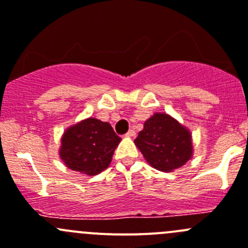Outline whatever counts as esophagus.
I'll list each match as a JSON object with an SVG mask.
<instances>
[{
	"label": "esophagus",
	"mask_w": 248,
	"mask_h": 248,
	"mask_svg": "<svg viewBox=\"0 0 248 248\" xmlns=\"http://www.w3.org/2000/svg\"><path fill=\"white\" fill-rule=\"evenodd\" d=\"M135 135H136V132H135V130H132V129H130L129 131L126 132V136L127 137H134Z\"/></svg>",
	"instance_id": "1"
}]
</instances>
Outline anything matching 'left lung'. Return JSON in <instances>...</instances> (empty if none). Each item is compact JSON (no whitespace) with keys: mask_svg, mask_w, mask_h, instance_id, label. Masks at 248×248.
Segmentation results:
<instances>
[{"mask_svg":"<svg viewBox=\"0 0 248 248\" xmlns=\"http://www.w3.org/2000/svg\"><path fill=\"white\" fill-rule=\"evenodd\" d=\"M135 144L153 168L165 172L185 165L193 154L190 132L164 113H155L146 121Z\"/></svg>","mask_w":248,"mask_h":248,"instance_id":"obj_1","label":"left lung"}]
</instances>
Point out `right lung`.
Instances as JSON below:
<instances>
[{
    "label": "right lung",
    "instance_id": "right-lung-1",
    "mask_svg": "<svg viewBox=\"0 0 248 248\" xmlns=\"http://www.w3.org/2000/svg\"><path fill=\"white\" fill-rule=\"evenodd\" d=\"M121 140L111 124L96 118L85 119L65 131L60 158L71 170L97 175L109 165Z\"/></svg>",
    "mask_w": 248,
    "mask_h": 248
}]
</instances>
